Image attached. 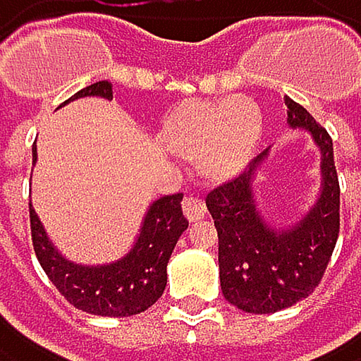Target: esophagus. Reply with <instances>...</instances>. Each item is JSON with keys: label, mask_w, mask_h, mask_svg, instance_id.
<instances>
[{"label": "esophagus", "mask_w": 361, "mask_h": 361, "mask_svg": "<svg viewBox=\"0 0 361 361\" xmlns=\"http://www.w3.org/2000/svg\"><path fill=\"white\" fill-rule=\"evenodd\" d=\"M183 213L189 221H197L207 215V204L200 200V197H187L183 202Z\"/></svg>", "instance_id": "obj_1"}]
</instances>
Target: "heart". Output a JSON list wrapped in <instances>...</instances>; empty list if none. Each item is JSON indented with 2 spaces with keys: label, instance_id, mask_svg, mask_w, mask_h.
<instances>
[{
  "label": "heart",
  "instance_id": "heart-1",
  "mask_svg": "<svg viewBox=\"0 0 361 361\" xmlns=\"http://www.w3.org/2000/svg\"><path fill=\"white\" fill-rule=\"evenodd\" d=\"M260 135L258 105L237 97L183 103L161 127V142L180 159L197 164L209 183L239 176L252 161Z\"/></svg>",
  "mask_w": 361,
  "mask_h": 361
}]
</instances>
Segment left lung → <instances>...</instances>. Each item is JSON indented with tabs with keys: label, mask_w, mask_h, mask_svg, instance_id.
<instances>
[{
	"label": "left lung",
	"mask_w": 361,
	"mask_h": 361,
	"mask_svg": "<svg viewBox=\"0 0 361 361\" xmlns=\"http://www.w3.org/2000/svg\"><path fill=\"white\" fill-rule=\"evenodd\" d=\"M288 127L308 131L321 150V195L297 224L278 228L256 207L254 176L269 150L207 195L219 237V282L226 301L243 312L290 308L321 284L340 232V185L329 133L293 99H284Z\"/></svg>",
	"instance_id": "obj_1"
}]
</instances>
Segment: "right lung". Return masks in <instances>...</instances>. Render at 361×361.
<instances>
[{
    "label": "right lung",
    "instance_id": "obj_1",
    "mask_svg": "<svg viewBox=\"0 0 361 361\" xmlns=\"http://www.w3.org/2000/svg\"><path fill=\"white\" fill-rule=\"evenodd\" d=\"M83 97H101L111 101V83L97 81L79 90L75 97H71L62 105ZM32 159L36 164V144L32 148ZM180 202L183 193L164 195L154 200L146 211L140 234L129 254L105 264H77L62 256L56 245L49 241L44 226L40 224L30 202L34 252L49 280L56 284V288L75 308L99 317L140 314L148 310L166 290L168 260L180 234L189 226V221L183 217Z\"/></svg>",
    "mask_w": 361,
    "mask_h": 361
}]
</instances>
